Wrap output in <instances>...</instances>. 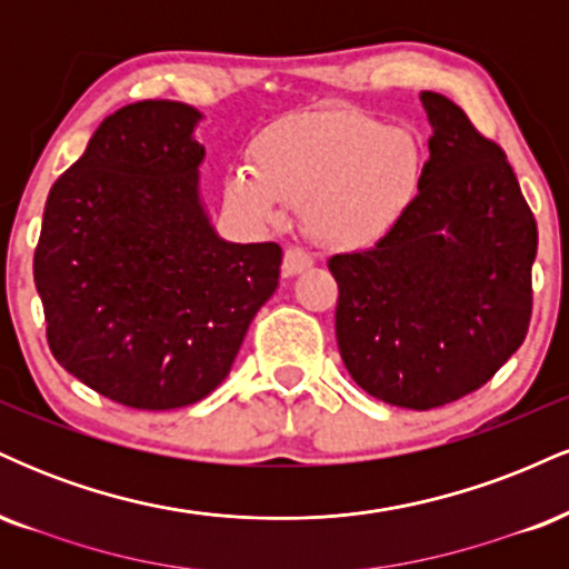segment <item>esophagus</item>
Masks as SVG:
<instances>
[{"label": "esophagus", "mask_w": 569, "mask_h": 569, "mask_svg": "<svg viewBox=\"0 0 569 569\" xmlns=\"http://www.w3.org/2000/svg\"><path fill=\"white\" fill-rule=\"evenodd\" d=\"M307 267H312V257L305 251L302 246H289L283 253V272L286 276H297L305 272Z\"/></svg>", "instance_id": "esophagus-1"}]
</instances>
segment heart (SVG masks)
I'll return each mask as SVG.
<instances>
[{
	"label": "heart",
	"instance_id": "b5f03b06",
	"mask_svg": "<svg viewBox=\"0 0 569 569\" xmlns=\"http://www.w3.org/2000/svg\"><path fill=\"white\" fill-rule=\"evenodd\" d=\"M422 149L407 128L361 109H318L272 122L253 141V166L227 176V200L257 221L302 206L305 230L329 248L382 240L415 200Z\"/></svg>",
	"mask_w": 569,
	"mask_h": 569
}]
</instances>
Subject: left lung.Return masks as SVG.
I'll return each mask as SVG.
<instances>
[{
	"label": "left lung",
	"mask_w": 569,
	"mask_h": 569,
	"mask_svg": "<svg viewBox=\"0 0 569 569\" xmlns=\"http://www.w3.org/2000/svg\"><path fill=\"white\" fill-rule=\"evenodd\" d=\"M420 101L433 136L415 200L329 270L345 369L369 396L426 411L479 390L525 342L538 224L500 143L447 96Z\"/></svg>",
	"instance_id": "1"
}]
</instances>
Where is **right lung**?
<instances>
[{
	"mask_svg": "<svg viewBox=\"0 0 569 569\" xmlns=\"http://www.w3.org/2000/svg\"><path fill=\"white\" fill-rule=\"evenodd\" d=\"M198 120L179 101L117 109L44 202L34 283L50 350L130 409L213 393L278 289V243H227L208 224Z\"/></svg>",
	"mask_w": 569,
	"mask_h": 569,
	"instance_id": "1",
	"label": "right lung"
}]
</instances>
